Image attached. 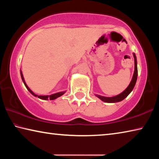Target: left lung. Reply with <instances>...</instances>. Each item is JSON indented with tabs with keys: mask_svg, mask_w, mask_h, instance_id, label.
I'll return each instance as SVG.
<instances>
[{
	"mask_svg": "<svg viewBox=\"0 0 159 159\" xmlns=\"http://www.w3.org/2000/svg\"><path fill=\"white\" fill-rule=\"evenodd\" d=\"M133 56L134 58V71L133 79H132L130 85H128V87L126 88V89L123 91L122 93L119 94L118 95L112 97V98H106V97H103V96L97 95L96 96L100 99L102 101L105 102H109V103L120 102V101H122L123 99H124L126 97H127L129 94L130 93L131 91L133 90L134 85H135L136 81H137V78H138V66H137V60H136L135 54L133 53Z\"/></svg>",
	"mask_w": 159,
	"mask_h": 159,
	"instance_id": "obj_1",
	"label": "left lung"
}]
</instances>
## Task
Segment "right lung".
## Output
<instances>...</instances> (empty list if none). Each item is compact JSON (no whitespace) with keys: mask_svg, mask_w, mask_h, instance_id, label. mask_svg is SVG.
Listing matches in <instances>:
<instances>
[{"mask_svg":"<svg viewBox=\"0 0 159 159\" xmlns=\"http://www.w3.org/2000/svg\"><path fill=\"white\" fill-rule=\"evenodd\" d=\"M21 79H22L24 83H25V85L26 86V88H27V90L30 92L31 94H32V95L36 96V97H38V98H40V99H44V100H48V99H50V100H52V99H55L56 98H59V97H60L63 95V94H64V93L65 92H60V93H55V94H53V95H46V96H41V95H35V94L32 92V91L29 89V88L27 86V85L26 84V83L25 81V79H24L23 77V75H22V73H21Z\"/></svg>","mask_w":159,"mask_h":159,"instance_id":"right-lung-1","label":"right lung"}]
</instances>
